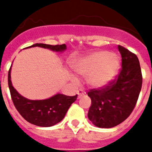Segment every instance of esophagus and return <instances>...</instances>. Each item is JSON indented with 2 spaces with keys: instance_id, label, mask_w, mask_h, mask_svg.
Segmentation results:
<instances>
[{
  "instance_id": "1",
  "label": "esophagus",
  "mask_w": 152,
  "mask_h": 152,
  "mask_svg": "<svg viewBox=\"0 0 152 152\" xmlns=\"http://www.w3.org/2000/svg\"><path fill=\"white\" fill-rule=\"evenodd\" d=\"M77 94H78V96L79 98H80L81 96H83V95H85V92L83 91V90H81V89H80V90L77 91Z\"/></svg>"
}]
</instances>
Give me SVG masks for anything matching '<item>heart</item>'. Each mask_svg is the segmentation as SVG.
<instances>
[{"label":"heart","instance_id":"obj_1","mask_svg":"<svg viewBox=\"0 0 152 152\" xmlns=\"http://www.w3.org/2000/svg\"><path fill=\"white\" fill-rule=\"evenodd\" d=\"M119 66L120 58L118 55L105 50L91 53L76 61L72 65L77 73L86 76V83L92 88L108 85L117 76Z\"/></svg>","mask_w":152,"mask_h":152}]
</instances>
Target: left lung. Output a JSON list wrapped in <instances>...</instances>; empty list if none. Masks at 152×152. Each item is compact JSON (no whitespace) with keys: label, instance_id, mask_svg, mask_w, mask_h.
I'll use <instances>...</instances> for the list:
<instances>
[{"label":"left lung","instance_id":"left-lung-1","mask_svg":"<svg viewBox=\"0 0 152 152\" xmlns=\"http://www.w3.org/2000/svg\"><path fill=\"white\" fill-rule=\"evenodd\" d=\"M121 69L115 79L102 88L90 89L88 118L99 128L109 129L123 122L133 110L142 87V73L137 55L118 46Z\"/></svg>","mask_w":152,"mask_h":152}]
</instances>
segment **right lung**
Returning <instances> with one entry per match:
<instances>
[{
  "instance_id": "right-lung-1",
  "label": "right lung",
  "mask_w": 152,
  "mask_h": 152,
  "mask_svg": "<svg viewBox=\"0 0 152 152\" xmlns=\"http://www.w3.org/2000/svg\"><path fill=\"white\" fill-rule=\"evenodd\" d=\"M34 46L50 49L57 52H61L66 49L65 44L52 46L48 44L36 43L29 47ZM8 83L11 97L15 109L27 121L37 126L50 127L60 122L64 118L70 106L77 99V95L75 96H67L57 94L47 99H27L20 95L13 88L11 81V68L8 71Z\"/></svg>"
}]
</instances>
